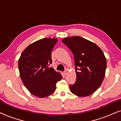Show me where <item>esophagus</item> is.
Instances as JSON below:
<instances>
[{"mask_svg": "<svg viewBox=\"0 0 121 121\" xmlns=\"http://www.w3.org/2000/svg\"><path fill=\"white\" fill-rule=\"evenodd\" d=\"M67 73H68V72L67 71V70H65L64 71V72H63V74H64V75H67Z\"/></svg>", "mask_w": 121, "mask_h": 121, "instance_id": "esophagus-1", "label": "esophagus"}]
</instances>
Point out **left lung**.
<instances>
[{
	"label": "left lung",
	"mask_w": 121,
	"mask_h": 121,
	"mask_svg": "<svg viewBox=\"0 0 121 121\" xmlns=\"http://www.w3.org/2000/svg\"><path fill=\"white\" fill-rule=\"evenodd\" d=\"M62 42L72 51L75 61L77 79L69 85L70 91L80 97L90 95L105 77L107 63L103 52L94 43L79 36L65 38Z\"/></svg>",
	"instance_id": "1"
}]
</instances>
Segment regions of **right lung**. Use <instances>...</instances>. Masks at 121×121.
Masks as SVG:
<instances>
[{"instance_id":"1","label":"right lung","mask_w":121,"mask_h":121,"mask_svg":"<svg viewBox=\"0 0 121 121\" xmlns=\"http://www.w3.org/2000/svg\"><path fill=\"white\" fill-rule=\"evenodd\" d=\"M56 39H43L29 45L21 54L18 67L21 80L27 90L39 97H45L55 91L56 84L62 76L52 67L51 53Z\"/></svg>"}]
</instances>
